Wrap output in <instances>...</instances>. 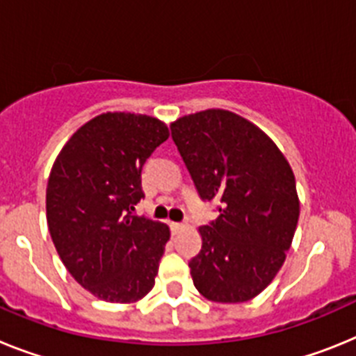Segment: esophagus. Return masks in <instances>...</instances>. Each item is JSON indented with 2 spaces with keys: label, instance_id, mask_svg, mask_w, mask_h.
I'll return each instance as SVG.
<instances>
[{
  "label": "esophagus",
  "instance_id": "34e87169",
  "mask_svg": "<svg viewBox=\"0 0 356 356\" xmlns=\"http://www.w3.org/2000/svg\"><path fill=\"white\" fill-rule=\"evenodd\" d=\"M184 225H186L184 222H170V229H172V233H179Z\"/></svg>",
  "mask_w": 356,
  "mask_h": 356
}]
</instances>
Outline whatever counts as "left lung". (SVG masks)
<instances>
[{"label":"left lung","mask_w":356,"mask_h":356,"mask_svg":"<svg viewBox=\"0 0 356 356\" xmlns=\"http://www.w3.org/2000/svg\"><path fill=\"white\" fill-rule=\"evenodd\" d=\"M170 131L200 199L220 202L215 220L199 227L193 285L209 301H249L274 280L298 227L289 161L264 131L229 111L188 114Z\"/></svg>","instance_id":"left-lung-1"}]
</instances>
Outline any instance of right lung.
I'll list each match as a JSON object with an SVG mask.
<instances>
[{
	"mask_svg": "<svg viewBox=\"0 0 356 356\" xmlns=\"http://www.w3.org/2000/svg\"><path fill=\"white\" fill-rule=\"evenodd\" d=\"M168 127L152 116L105 113L63 147L46 188V218L58 256L86 290L134 302L156 283L170 238L166 224L134 215L141 170Z\"/></svg>",
	"mask_w": 356,
	"mask_h": 356,
	"instance_id": "right-lung-1",
	"label": "right lung"
}]
</instances>
